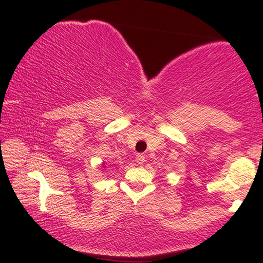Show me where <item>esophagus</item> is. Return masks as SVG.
<instances>
[{
	"label": "esophagus",
	"mask_w": 263,
	"mask_h": 263,
	"mask_svg": "<svg viewBox=\"0 0 263 263\" xmlns=\"http://www.w3.org/2000/svg\"><path fill=\"white\" fill-rule=\"evenodd\" d=\"M136 162H137L138 164H143L145 162V155L144 154H137L136 155Z\"/></svg>",
	"instance_id": "34e87169"
}]
</instances>
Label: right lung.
<instances>
[{
  "instance_id": "1",
  "label": "right lung",
  "mask_w": 263,
  "mask_h": 263,
  "mask_svg": "<svg viewBox=\"0 0 263 263\" xmlns=\"http://www.w3.org/2000/svg\"><path fill=\"white\" fill-rule=\"evenodd\" d=\"M102 167H103V168H104V167H106V164H104V163H103V164H102Z\"/></svg>"
}]
</instances>
